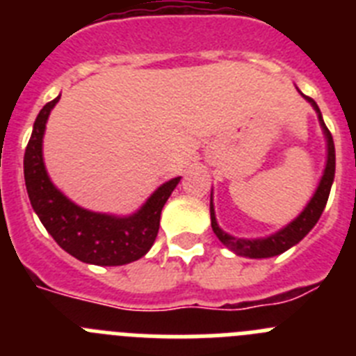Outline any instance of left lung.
I'll list each match as a JSON object with an SVG mask.
<instances>
[{
  "mask_svg": "<svg viewBox=\"0 0 356 356\" xmlns=\"http://www.w3.org/2000/svg\"><path fill=\"white\" fill-rule=\"evenodd\" d=\"M308 102L312 103V106L316 108V112L319 114V122L323 130H325L326 140H328V162H326L325 175L321 178V184L317 187L316 194L310 200V203L307 205V209L296 217L294 221L289 226H285L284 229H280L278 234L271 235L267 238H254V241H248V238H237L232 237V235L225 234L216 221V213H213V205L212 197H210V221H212V229L213 234L217 235V238L225 244L226 248H229L232 251H235L237 254L242 257H250V259H269V257H276V254L284 253L289 248H292L294 244L301 241L305 235L310 232V229L316 226V222L319 221L321 213L325 210L326 201L330 196V188L333 184V176H335V146H333V139L330 130L326 128L325 121L321 118V110L317 106V103L314 102L312 97L305 96Z\"/></svg>",
  "mask_w": 356,
  "mask_h": 356,
  "instance_id": "obj_1",
  "label": "left lung"
}]
</instances>
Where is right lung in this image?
<instances>
[{
  "instance_id": "1",
  "label": "right lung",
  "mask_w": 356,
  "mask_h": 356,
  "mask_svg": "<svg viewBox=\"0 0 356 356\" xmlns=\"http://www.w3.org/2000/svg\"><path fill=\"white\" fill-rule=\"evenodd\" d=\"M58 99L60 96L42 106L24 151V181L31 207L56 244L81 262L124 266L139 260L153 246L160 213L180 178H172L156 188L146 205L130 217L89 212L71 203L49 181L42 162L44 128Z\"/></svg>"
}]
</instances>
